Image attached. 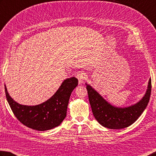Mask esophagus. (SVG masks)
<instances>
[{"label": "esophagus", "mask_w": 156, "mask_h": 156, "mask_svg": "<svg viewBox=\"0 0 156 156\" xmlns=\"http://www.w3.org/2000/svg\"><path fill=\"white\" fill-rule=\"evenodd\" d=\"M76 76H77V78L78 80L79 83H80V84L83 83V82L86 79V74H85V73H84V72L78 73V74Z\"/></svg>", "instance_id": "esophagus-1"}]
</instances>
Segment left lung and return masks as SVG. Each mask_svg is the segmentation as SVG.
Here are the masks:
<instances>
[{"label":"left lung","instance_id":"1","mask_svg":"<svg viewBox=\"0 0 156 156\" xmlns=\"http://www.w3.org/2000/svg\"><path fill=\"white\" fill-rule=\"evenodd\" d=\"M89 100L95 119L109 129H119L131 126L136 121L148 104L151 91V79L144 97L138 103L126 108H117L106 101L95 89L86 83Z\"/></svg>","mask_w":156,"mask_h":156}]
</instances>
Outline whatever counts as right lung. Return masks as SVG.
Instances as JSON below:
<instances>
[{"mask_svg":"<svg viewBox=\"0 0 156 156\" xmlns=\"http://www.w3.org/2000/svg\"><path fill=\"white\" fill-rule=\"evenodd\" d=\"M78 83L75 77L66 79L52 98L36 106L17 103L10 97L5 85V90L7 101L16 117L28 127L45 131L58 126L66 118L71 93Z\"/></svg>","mask_w":156,"mask_h":156,"instance_id":"obj_1","label":"right lung"}]
</instances>
